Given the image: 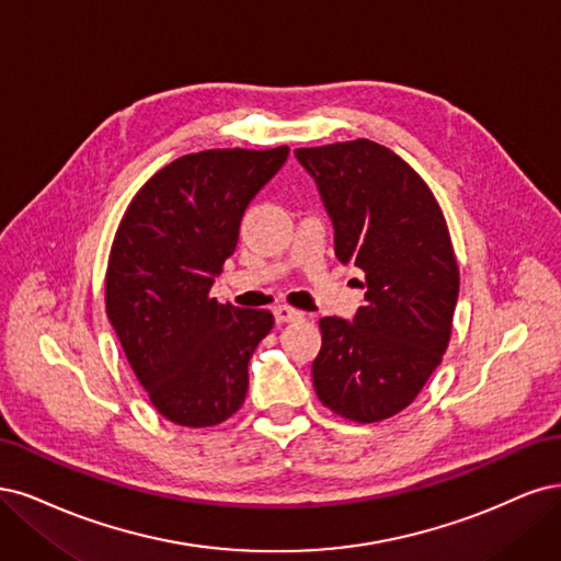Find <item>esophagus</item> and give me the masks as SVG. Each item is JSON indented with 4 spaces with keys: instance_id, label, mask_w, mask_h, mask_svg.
Instances as JSON below:
<instances>
[{
    "instance_id": "esophagus-1",
    "label": "esophagus",
    "mask_w": 561,
    "mask_h": 561,
    "mask_svg": "<svg viewBox=\"0 0 561 561\" xmlns=\"http://www.w3.org/2000/svg\"><path fill=\"white\" fill-rule=\"evenodd\" d=\"M273 312H275L277 323H288V321H296V319L302 317V312L294 310V307H288V305H277Z\"/></svg>"
}]
</instances>
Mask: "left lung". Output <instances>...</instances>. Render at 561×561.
<instances>
[{
    "instance_id": "left-lung-1",
    "label": "left lung",
    "mask_w": 561,
    "mask_h": 561,
    "mask_svg": "<svg viewBox=\"0 0 561 561\" xmlns=\"http://www.w3.org/2000/svg\"><path fill=\"white\" fill-rule=\"evenodd\" d=\"M335 228L340 263L364 270L354 321L323 317L312 364L319 401L358 424L405 410L449 345L459 265L424 179L370 139L296 149Z\"/></svg>"
}]
</instances>
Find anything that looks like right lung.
<instances>
[{
    "instance_id": "right-lung-1",
    "label": "right lung",
    "mask_w": 561,
    "mask_h": 561,
    "mask_svg": "<svg viewBox=\"0 0 561 561\" xmlns=\"http://www.w3.org/2000/svg\"><path fill=\"white\" fill-rule=\"evenodd\" d=\"M288 147L209 149L172 160L125 209L106 265V317L162 417L216 426L244 403L249 358L273 331L267 310L209 296L232 256L244 209Z\"/></svg>"
}]
</instances>
